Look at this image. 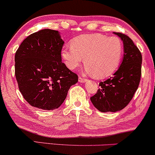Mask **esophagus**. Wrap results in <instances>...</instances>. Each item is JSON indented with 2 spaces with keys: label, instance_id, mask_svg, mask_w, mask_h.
Here are the masks:
<instances>
[{
  "label": "esophagus",
  "instance_id": "1",
  "mask_svg": "<svg viewBox=\"0 0 155 155\" xmlns=\"http://www.w3.org/2000/svg\"><path fill=\"white\" fill-rule=\"evenodd\" d=\"M87 81V79H84V78H83V77H81V76H79V82L84 83V82H86Z\"/></svg>",
  "mask_w": 155,
  "mask_h": 155
}]
</instances>
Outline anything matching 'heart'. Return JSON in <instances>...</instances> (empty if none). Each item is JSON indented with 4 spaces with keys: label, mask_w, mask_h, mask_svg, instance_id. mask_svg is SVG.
Wrapping results in <instances>:
<instances>
[{
    "label": "heart",
    "mask_w": 155,
    "mask_h": 155,
    "mask_svg": "<svg viewBox=\"0 0 155 155\" xmlns=\"http://www.w3.org/2000/svg\"><path fill=\"white\" fill-rule=\"evenodd\" d=\"M123 47L118 37L101 34L81 35L73 39L71 46L62 49V58L69 69L74 70L83 61L86 71L103 79L117 71L122 60Z\"/></svg>",
    "instance_id": "obj_1"
}]
</instances>
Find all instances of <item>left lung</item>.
Instances as JSON below:
<instances>
[{
	"mask_svg": "<svg viewBox=\"0 0 155 155\" xmlns=\"http://www.w3.org/2000/svg\"><path fill=\"white\" fill-rule=\"evenodd\" d=\"M124 44V58L114 76L99 83L100 89L90 97L92 104L101 112L123 109L132 100L141 76L142 56L138 48L127 35L114 33Z\"/></svg>",
	"mask_w": 155,
	"mask_h": 155,
	"instance_id": "8db88e82",
	"label": "left lung"
}]
</instances>
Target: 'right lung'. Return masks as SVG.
Masks as SVG:
<instances>
[{"label":"right lung","instance_id":"add662e5","mask_svg":"<svg viewBox=\"0 0 155 155\" xmlns=\"http://www.w3.org/2000/svg\"><path fill=\"white\" fill-rule=\"evenodd\" d=\"M64 41L59 32L44 29L28 35L15 53V76L19 90L33 107H60L78 75L62 62Z\"/></svg>","mask_w":155,"mask_h":155}]
</instances>
